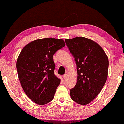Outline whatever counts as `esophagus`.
I'll list each match as a JSON object with an SVG mask.
<instances>
[{"label": "esophagus", "instance_id": "34e87169", "mask_svg": "<svg viewBox=\"0 0 124 124\" xmlns=\"http://www.w3.org/2000/svg\"><path fill=\"white\" fill-rule=\"evenodd\" d=\"M63 78L64 79H67V77H68V75H67V74H64V75H63Z\"/></svg>", "mask_w": 124, "mask_h": 124}]
</instances>
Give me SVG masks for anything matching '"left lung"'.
Instances as JSON below:
<instances>
[{
  "label": "left lung",
  "instance_id": "left-lung-1",
  "mask_svg": "<svg viewBox=\"0 0 124 124\" xmlns=\"http://www.w3.org/2000/svg\"><path fill=\"white\" fill-rule=\"evenodd\" d=\"M66 45L76 62L77 81L70 90L71 98L85 105L96 98L106 83L109 61L102 48L91 39L75 37L65 39Z\"/></svg>",
  "mask_w": 124,
  "mask_h": 124
}]
</instances>
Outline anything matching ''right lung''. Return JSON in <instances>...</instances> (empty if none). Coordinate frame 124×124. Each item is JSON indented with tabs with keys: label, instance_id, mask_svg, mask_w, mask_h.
<instances>
[{
	"label": "right lung",
	"instance_id": "obj_1",
	"mask_svg": "<svg viewBox=\"0 0 124 124\" xmlns=\"http://www.w3.org/2000/svg\"><path fill=\"white\" fill-rule=\"evenodd\" d=\"M65 45L62 39L35 40L23 48L16 63L18 79L29 98L39 105L53 100L60 79L54 75L53 55Z\"/></svg>",
	"mask_w": 124,
	"mask_h": 124
}]
</instances>
